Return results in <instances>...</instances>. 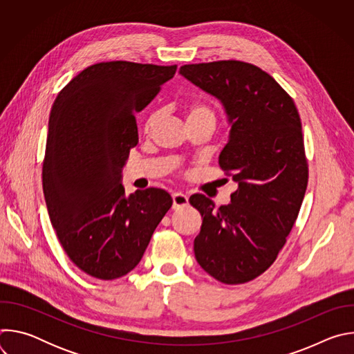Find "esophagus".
Here are the masks:
<instances>
[{
    "label": "esophagus",
    "instance_id": "1",
    "mask_svg": "<svg viewBox=\"0 0 354 354\" xmlns=\"http://www.w3.org/2000/svg\"><path fill=\"white\" fill-rule=\"evenodd\" d=\"M172 200H174V209H179V207H183L189 203V197L187 194L182 193V192H175L172 194Z\"/></svg>",
    "mask_w": 354,
    "mask_h": 354
}]
</instances>
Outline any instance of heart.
Returning a JSON list of instances; mask_svg holds the SVG:
<instances>
[{
	"label": "heart",
	"instance_id": "b5f03b06",
	"mask_svg": "<svg viewBox=\"0 0 354 354\" xmlns=\"http://www.w3.org/2000/svg\"><path fill=\"white\" fill-rule=\"evenodd\" d=\"M186 116H187V123L193 122V120L207 119V120H212L216 124V112H214V109L212 106L206 105V104H201V102L190 105L186 111ZM158 118H160L158 112H153L147 118V120L144 123V131L145 133H149L151 130H153Z\"/></svg>",
	"mask_w": 354,
	"mask_h": 354
}]
</instances>
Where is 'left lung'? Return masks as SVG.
I'll return each mask as SVG.
<instances>
[{
  "mask_svg": "<svg viewBox=\"0 0 354 354\" xmlns=\"http://www.w3.org/2000/svg\"><path fill=\"white\" fill-rule=\"evenodd\" d=\"M180 74L223 102L232 126L218 164L238 182L218 209L190 196L203 218L194 257L216 280L243 284L273 265L298 217L308 185L301 119L292 97L250 63L186 64Z\"/></svg>",
  "mask_w": 354,
  "mask_h": 354,
  "instance_id": "left-lung-1",
  "label": "left lung"
}]
</instances>
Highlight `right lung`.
Segmentation results:
<instances>
[{
	"mask_svg": "<svg viewBox=\"0 0 354 354\" xmlns=\"http://www.w3.org/2000/svg\"><path fill=\"white\" fill-rule=\"evenodd\" d=\"M175 73L176 66L96 63L52 106L41 169L46 206L70 261L95 279L133 270L172 206L171 194L158 187L126 196L120 179L138 142L134 115Z\"/></svg>",
	"mask_w": 354,
	"mask_h": 354,
	"instance_id": "right-lung-1",
	"label": "right lung"
}]
</instances>
